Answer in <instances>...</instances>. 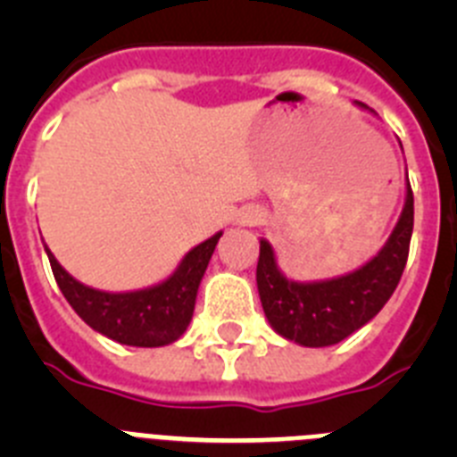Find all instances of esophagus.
<instances>
[{"label": "esophagus", "instance_id": "esophagus-1", "mask_svg": "<svg viewBox=\"0 0 457 457\" xmlns=\"http://www.w3.org/2000/svg\"><path fill=\"white\" fill-rule=\"evenodd\" d=\"M261 220H263V215H261L256 208H245L240 215H237V224L240 226H256L261 224Z\"/></svg>", "mask_w": 457, "mask_h": 457}]
</instances>
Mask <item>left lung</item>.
I'll return each mask as SVG.
<instances>
[{
  "label": "left lung",
  "instance_id": "left-lung-1",
  "mask_svg": "<svg viewBox=\"0 0 457 457\" xmlns=\"http://www.w3.org/2000/svg\"><path fill=\"white\" fill-rule=\"evenodd\" d=\"M354 104L369 109L364 103ZM411 228L414 196L407 180L405 205L389 240L369 263L353 272L322 281H295L278 270L272 245L261 240L256 284L265 318L274 332L304 348H327L361 329L378 316L401 281Z\"/></svg>",
  "mask_w": 457,
  "mask_h": 457
}]
</instances>
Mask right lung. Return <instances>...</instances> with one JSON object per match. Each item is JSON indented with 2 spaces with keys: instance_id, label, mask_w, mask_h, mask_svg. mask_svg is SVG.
I'll return each mask as SVG.
<instances>
[{
  "instance_id": "right-lung-1",
  "label": "right lung",
  "mask_w": 457,
  "mask_h": 457,
  "mask_svg": "<svg viewBox=\"0 0 457 457\" xmlns=\"http://www.w3.org/2000/svg\"><path fill=\"white\" fill-rule=\"evenodd\" d=\"M220 237L221 231L189 249L164 281L128 293H107L84 286L59 265L47 245L46 252L63 297L91 329L123 345L162 348L179 341L187 329L201 278Z\"/></svg>"
}]
</instances>
